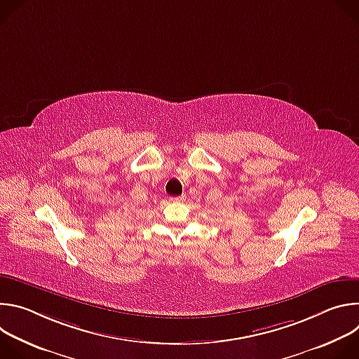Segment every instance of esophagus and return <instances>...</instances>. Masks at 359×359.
Instances as JSON below:
<instances>
[{
    "label": "esophagus",
    "mask_w": 359,
    "mask_h": 359,
    "mask_svg": "<svg viewBox=\"0 0 359 359\" xmlns=\"http://www.w3.org/2000/svg\"><path fill=\"white\" fill-rule=\"evenodd\" d=\"M184 198H186V196H179V197H172L170 200H173V201H184Z\"/></svg>",
    "instance_id": "1"
}]
</instances>
